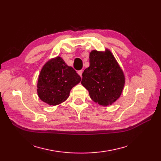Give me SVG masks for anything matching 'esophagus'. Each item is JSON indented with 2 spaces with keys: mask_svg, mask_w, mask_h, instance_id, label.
I'll list each match as a JSON object with an SVG mask.
<instances>
[{
  "mask_svg": "<svg viewBox=\"0 0 161 161\" xmlns=\"http://www.w3.org/2000/svg\"><path fill=\"white\" fill-rule=\"evenodd\" d=\"M78 72V74H79L80 76V77H82V70H79L77 72Z\"/></svg>",
  "mask_w": 161,
  "mask_h": 161,
  "instance_id": "obj_1",
  "label": "esophagus"
}]
</instances>
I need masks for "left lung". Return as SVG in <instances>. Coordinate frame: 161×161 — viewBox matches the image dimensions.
Here are the masks:
<instances>
[{"label": "left lung", "mask_w": 161, "mask_h": 161, "mask_svg": "<svg viewBox=\"0 0 161 161\" xmlns=\"http://www.w3.org/2000/svg\"><path fill=\"white\" fill-rule=\"evenodd\" d=\"M90 66L82 73L81 84L92 101L103 106L111 105L120 97L125 84L122 70L111 52L92 50Z\"/></svg>", "instance_id": "obj_1"}]
</instances>
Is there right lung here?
Segmentation results:
<instances>
[{
    "label": "right lung",
    "instance_id": "right-lung-1",
    "mask_svg": "<svg viewBox=\"0 0 161 161\" xmlns=\"http://www.w3.org/2000/svg\"><path fill=\"white\" fill-rule=\"evenodd\" d=\"M80 76L59 56L46 62L39 75L37 94L50 105L62 103L69 97L73 86L79 83Z\"/></svg>",
    "mask_w": 161,
    "mask_h": 161
}]
</instances>
